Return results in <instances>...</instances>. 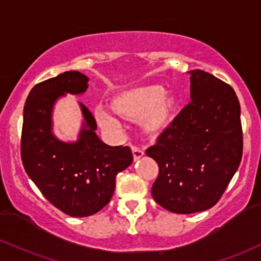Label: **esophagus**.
<instances>
[{"mask_svg":"<svg viewBox=\"0 0 261 261\" xmlns=\"http://www.w3.org/2000/svg\"><path fill=\"white\" fill-rule=\"evenodd\" d=\"M131 150H133L134 160H135V161H137V160L141 159V157L144 156V154H145L144 148L139 147V146H133V147H131Z\"/></svg>","mask_w":261,"mask_h":261,"instance_id":"esophagus-1","label":"esophagus"}]
</instances>
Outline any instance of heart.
I'll use <instances>...</instances> for the list:
<instances>
[{
    "label": "heart",
    "instance_id": "1",
    "mask_svg": "<svg viewBox=\"0 0 261 261\" xmlns=\"http://www.w3.org/2000/svg\"><path fill=\"white\" fill-rule=\"evenodd\" d=\"M114 109L126 119L141 116V125L148 133H154L170 122L178 105L174 94H165V88L157 84L141 85L122 91L114 99ZM99 124L105 128H117L119 120L108 109L95 111Z\"/></svg>",
    "mask_w": 261,
    "mask_h": 261
}]
</instances>
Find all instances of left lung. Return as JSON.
Instances as JSON below:
<instances>
[{
	"label": "left lung",
	"mask_w": 261,
	"mask_h": 261,
	"mask_svg": "<svg viewBox=\"0 0 261 261\" xmlns=\"http://www.w3.org/2000/svg\"><path fill=\"white\" fill-rule=\"evenodd\" d=\"M191 100L146 150L159 165L151 193L177 214L207 211L218 202L242 161L240 104L230 85L191 70Z\"/></svg>",
	"instance_id": "obj_1"
}]
</instances>
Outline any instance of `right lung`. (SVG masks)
<instances>
[{"label":"right lung","mask_w":261,"mask_h":261,"mask_svg":"<svg viewBox=\"0 0 261 261\" xmlns=\"http://www.w3.org/2000/svg\"><path fill=\"white\" fill-rule=\"evenodd\" d=\"M89 78L70 70L39 83L28 94L23 109L21 157L28 177L54 207L70 217L98 213L110 202L116 174L133 163L125 146H109L96 135L93 114L79 102L83 124L76 141H63L53 133L57 100L82 95Z\"/></svg>","instance_id":"right-lung-1"}]
</instances>
